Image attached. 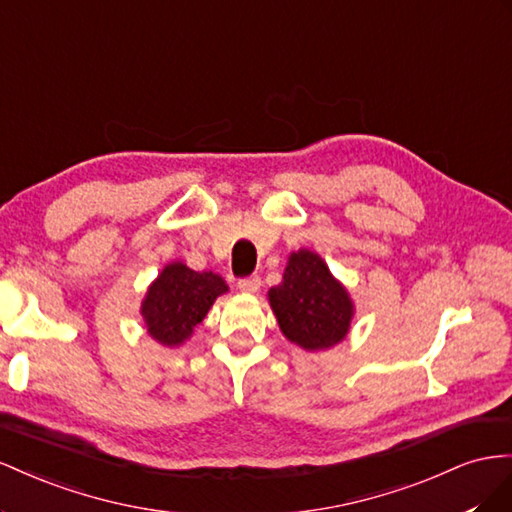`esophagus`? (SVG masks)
Here are the masks:
<instances>
[{
	"mask_svg": "<svg viewBox=\"0 0 512 512\" xmlns=\"http://www.w3.org/2000/svg\"><path fill=\"white\" fill-rule=\"evenodd\" d=\"M238 289L244 291V294H257V291L261 289V279L259 276H248V279H242L238 283Z\"/></svg>",
	"mask_w": 512,
	"mask_h": 512,
	"instance_id": "obj_1",
	"label": "esophagus"
}]
</instances>
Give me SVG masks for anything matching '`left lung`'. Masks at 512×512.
I'll list each match as a JSON object with an SVG mask.
<instances>
[{"label":"left lung","mask_w":512,"mask_h":512,"mask_svg":"<svg viewBox=\"0 0 512 512\" xmlns=\"http://www.w3.org/2000/svg\"><path fill=\"white\" fill-rule=\"evenodd\" d=\"M283 337L304 352L339 345L352 328L356 306L347 287L319 253L300 248L287 257L283 281L268 291Z\"/></svg>","instance_id":"8db88e82"}]
</instances>
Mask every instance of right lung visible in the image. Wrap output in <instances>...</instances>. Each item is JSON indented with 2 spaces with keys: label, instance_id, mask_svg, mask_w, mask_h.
<instances>
[{
  "label": "right lung",
  "instance_id": "obj_1",
  "mask_svg": "<svg viewBox=\"0 0 512 512\" xmlns=\"http://www.w3.org/2000/svg\"><path fill=\"white\" fill-rule=\"evenodd\" d=\"M229 285L216 272H195L184 261H171L158 272L141 300V317L150 337L163 347H180L193 337Z\"/></svg>",
  "mask_w": 512,
  "mask_h": 512
}]
</instances>
